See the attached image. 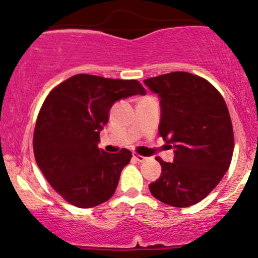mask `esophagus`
<instances>
[{"instance_id":"esophagus-1","label":"esophagus","mask_w":258,"mask_h":258,"mask_svg":"<svg viewBox=\"0 0 258 258\" xmlns=\"http://www.w3.org/2000/svg\"><path fill=\"white\" fill-rule=\"evenodd\" d=\"M132 156H134V160H136L137 162H145V161L147 160V158H146L145 156L139 155V153H135L134 152V155H132Z\"/></svg>"}]
</instances>
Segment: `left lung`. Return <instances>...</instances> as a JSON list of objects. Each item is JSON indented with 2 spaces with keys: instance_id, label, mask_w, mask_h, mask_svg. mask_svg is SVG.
<instances>
[{
  "instance_id": "1",
  "label": "left lung",
  "mask_w": 258,
  "mask_h": 258,
  "mask_svg": "<svg viewBox=\"0 0 258 258\" xmlns=\"http://www.w3.org/2000/svg\"><path fill=\"white\" fill-rule=\"evenodd\" d=\"M144 82L160 96L158 131L175 148L173 162L156 157L162 173L148 187L163 204L189 207L202 201L230 167L235 142L227 105L215 86L188 72H171Z\"/></svg>"
}]
</instances>
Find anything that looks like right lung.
Returning a JSON list of instances; mask_svg holds the SVG:
<instances>
[{
	"mask_svg": "<svg viewBox=\"0 0 258 258\" xmlns=\"http://www.w3.org/2000/svg\"><path fill=\"white\" fill-rule=\"evenodd\" d=\"M145 93L136 80L85 74L70 77L48 93L36 121L33 152L48 183L69 204L90 209L113 196L132 153L98 148L100 131L116 101Z\"/></svg>",
	"mask_w": 258,
	"mask_h": 258,
	"instance_id": "add662e5",
	"label": "right lung"
}]
</instances>
